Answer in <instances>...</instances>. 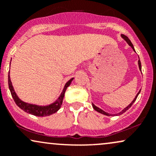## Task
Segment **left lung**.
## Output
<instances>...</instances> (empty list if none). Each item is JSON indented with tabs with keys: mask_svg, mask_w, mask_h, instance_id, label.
<instances>
[{
	"mask_svg": "<svg viewBox=\"0 0 156 156\" xmlns=\"http://www.w3.org/2000/svg\"><path fill=\"white\" fill-rule=\"evenodd\" d=\"M121 36H122V38H123V39H124L125 41H126V42H127V43H128V44H129V45L130 46V47H131V48H132V49H133V51H135V49H134V47H133V44H132V42H130V39H128V37H126V36H125V35H124V34H122ZM135 52H136V51H135ZM138 64H139V69H140V70H141V62H140V60H139V62H138ZM140 92H141V90H140V91H139V92L137 93L136 96V97H135V98H134V99H133V101H132V102H131V103H130V104H129V105H128V106H127V107H126V108H125L124 109H123V110H122V112H121L118 113V114H116V115H120V114H123V113H125V112H126V111H127V110H128V109H129V108H130V107H131V105H133V103H134V102H135V101H136V100L137 97H138V95H139V93H140ZM92 106H93V108H94V110H95V111H97V112H98L101 113V114H104V115H106V116H112V114H108V113L105 112H104V111H103V110H102V109H101V108H98V107H97V106H96V105H94V104H93V103H92Z\"/></svg>",
	"mask_w": 156,
	"mask_h": 156,
	"instance_id": "1",
	"label": "left lung"
}]
</instances>
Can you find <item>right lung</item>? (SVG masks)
<instances>
[{
	"mask_svg": "<svg viewBox=\"0 0 156 156\" xmlns=\"http://www.w3.org/2000/svg\"><path fill=\"white\" fill-rule=\"evenodd\" d=\"M73 80V78H71L70 80H68L66 83L65 86H64L63 91L61 93L60 96L58 97V99L55 101L54 103H52L51 105H34V104H30V103H25L21 101L20 99L17 97V94L15 92V89L13 88V86H12V81L10 79V76H9H9H8V83H9V88L12 94V98H13L14 101H15V103L17 105V106L19 108H20L22 110L24 111L28 114H33L34 116H37V117H45V116H49L51 114H54L57 112L61 108V105L62 104V102H63V99L64 97V93L66 92V89L69 85H70L71 82Z\"/></svg>",
	"mask_w": 156,
	"mask_h": 156,
	"instance_id": "add662e5",
	"label": "right lung"
}]
</instances>
